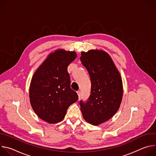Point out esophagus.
<instances>
[{
    "instance_id": "esophagus-1",
    "label": "esophagus",
    "mask_w": 156,
    "mask_h": 156,
    "mask_svg": "<svg viewBox=\"0 0 156 156\" xmlns=\"http://www.w3.org/2000/svg\"><path fill=\"white\" fill-rule=\"evenodd\" d=\"M77 94H78V99H80V97H81V92L80 91H77Z\"/></svg>"
}]
</instances>
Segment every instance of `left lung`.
I'll list each match as a JSON object with an SVG mask.
<instances>
[{
    "mask_svg": "<svg viewBox=\"0 0 156 156\" xmlns=\"http://www.w3.org/2000/svg\"><path fill=\"white\" fill-rule=\"evenodd\" d=\"M80 60L91 82V94L86 102L80 101L84 119L99 125L112 118L118 111L123 98L120 73L109 54L101 49L82 52Z\"/></svg>",
    "mask_w": 156,
    "mask_h": 156,
    "instance_id": "8db88e82",
    "label": "left lung"
}]
</instances>
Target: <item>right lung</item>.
Wrapping results in <instances>:
<instances>
[{
    "label": "right lung",
    "instance_id": "obj_1",
    "mask_svg": "<svg viewBox=\"0 0 156 156\" xmlns=\"http://www.w3.org/2000/svg\"><path fill=\"white\" fill-rule=\"evenodd\" d=\"M77 57L75 51L57 49L35 71L30 86V101L39 118L51 124L61 122L69 107L78 99L70 87L67 71Z\"/></svg>",
    "mask_w": 156,
    "mask_h": 156
}]
</instances>
